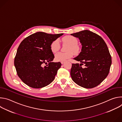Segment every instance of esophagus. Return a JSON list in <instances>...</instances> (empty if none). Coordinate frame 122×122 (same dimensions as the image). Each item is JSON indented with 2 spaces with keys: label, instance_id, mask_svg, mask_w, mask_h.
Wrapping results in <instances>:
<instances>
[{
  "label": "esophagus",
  "instance_id": "1",
  "mask_svg": "<svg viewBox=\"0 0 122 122\" xmlns=\"http://www.w3.org/2000/svg\"><path fill=\"white\" fill-rule=\"evenodd\" d=\"M61 63L62 64H64V63H65V62H61Z\"/></svg>",
  "mask_w": 122,
  "mask_h": 122
}]
</instances>
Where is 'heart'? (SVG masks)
<instances>
[{"label":"heart","mask_w":122,"mask_h":122,"mask_svg":"<svg viewBox=\"0 0 122 122\" xmlns=\"http://www.w3.org/2000/svg\"><path fill=\"white\" fill-rule=\"evenodd\" d=\"M63 41L68 44L67 49V53H58L55 56V60L56 62H64L67 59L72 57L74 53L77 54L79 48L77 45V39L72 36H66L63 38ZM60 48V45L58 40H56L52 42L50 45V50L53 54L57 52Z\"/></svg>","instance_id":"heart-1"}]
</instances>
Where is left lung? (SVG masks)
<instances>
[{"mask_svg": "<svg viewBox=\"0 0 122 122\" xmlns=\"http://www.w3.org/2000/svg\"><path fill=\"white\" fill-rule=\"evenodd\" d=\"M71 35L78 38L82 45L80 54L74 58L81 63L72 64V79L83 88H94L105 79L110 71L112 57L107 45L100 36L88 30ZM83 64L84 68L81 66Z\"/></svg>", "mask_w": 122, "mask_h": 122, "instance_id": "obj_1", "label": "left lung"}]
</instances>
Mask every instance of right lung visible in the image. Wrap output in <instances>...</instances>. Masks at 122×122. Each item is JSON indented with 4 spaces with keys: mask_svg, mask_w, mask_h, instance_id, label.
Segmentation results:
<instances>
[{
    "mask_svg": "<svg viewBox=\"0 0 122 122\" xmlns=\"http://www.w3.org/2000/svg\"><path fill=\"white\" fill-rule=\"evenodd\" d=\"M63 34L38 32L25 38L19 45L14 58L17 73L27 85L41 88L53 81L61 66L55 58L50 45ZM44 64L47 65L44 66Z\"/></svg>",
    "mask_w": 122,
    "mask_h": 122,
    "instance_id": "obj_1",
    "label": "right lung"
}]
</instances>
